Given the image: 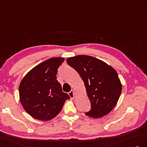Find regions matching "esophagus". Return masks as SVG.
Segmentation results:
<instances>
[{
    "label": "esophagus",
    "instance_id": "obj_1",
    "mask_svg": "<svg viewBox=\"0 0 147 147\" xmlns=\"http://www.w3.org/2000/svg\"><path fill=\"white\" fill-rule=\"evenodd\" d=\"M68 95H69V97L71 98H74V90H71L69 93H68Z\"/></svg>",
    "mask_w": 147,
    "mask_h": 147
}]
</instances>
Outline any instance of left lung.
Here are the masks:
<instances>
[{
  "instance_id": "8db88e82",
  "label": "left lung",
  "mask_w": 147,
  "mask_h": 147,
  "mask_svg": "<svg viewBox=\"0 0 147 147\" xmlns=\"http://www.w3.org/2000/svg\"><path fill=\"white\" fill-rule=\"evenodd\" d=\"M66 61L80 75L84 83L91 105L90 110L85 114L98 118L111 112L122 91L116 70L105 62L88 55L70 57Z\"/></svg>"
}]
</instances>
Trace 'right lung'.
Returning <instances> with one entry per match:
<instances>
[{
	"label": "right lung",
	"mask_w": 147,
	"mask_h": 147,
	"mask_svg": "<svg viewBox=\"0 0 147 147\" xmlns=\"http://www.w3.org/2000/svg\"><path fill=\"white\" fill-rule=\"evenodd\" d=\"M65 58H52L39 64L25 75L19 86L21 103L32 118L49 121L59 114L68 94L57 80V70Z\"/></svg>",
	"instance_id": "right-lung-1"
}]
</instances>
